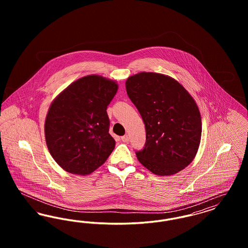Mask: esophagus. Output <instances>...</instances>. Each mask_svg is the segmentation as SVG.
<instances>
[{
  "mask_svg": "<svg viewBox=\"0 0 248 248\" xmlns=\"http://www.w3.org/2000/svg\"><path fill=\"white\" fill-rule=\"evenodd\" d=\"M122 140L124 142L129 141V137H128V135H125V136L122 137Z\"/></svg>",
  "mask_w": 248,
  "mask_h": 248,
  "instance_id": "esophagus-1",
  "label": "esophagus"
}]
</instances>
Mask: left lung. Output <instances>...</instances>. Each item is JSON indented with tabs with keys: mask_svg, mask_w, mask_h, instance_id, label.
Segmentation results:
<instances>
[{
	"mask_svg": "<svg viewBox=\"0 0 248 248\" xmlns=\"http://www.w3.org/2000/svg\"><path fill=\"white\" fill-rule=\"evenodd\" d=\"M141 115L146 142L136 155L158 176L176 174L193 160L202 135L200 111L187 90L163 74L141 72L125 83Z\"/></svg>",
	"mask_w": 248,
	"mask_h": 248,
	"instance_id": "obj_1",
	"label": "left lung"
}]
</instances>
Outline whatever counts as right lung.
Returning <instances> with one entry per match:
<instances>
[{
  "instance_id": "right-lung-1",
  "label": "right lung",
  "mask_w": 248,
  "mask_h": 248,
  "mask_svg": "<svg viewBox=\"0 0 248 248\" xmlns=\"http://www.w3.org/2000/svg\"><path fill=\"white\" fill-rule=\"evenodd\" d=\"M113 81L88 75L71 83L54 100L45 124L54 160L71 174L88 175L105 163L115 140L107 108L117 92Z\"/></svg>"
}]
</instances>
